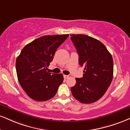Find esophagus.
<instances>
[{
	"label": "esophagus",
	"mask_w": 130,
	"mask_h": 130,
	"mask_svg": "<svg viewBox=\"0 0 130 130\" xmlns=\"http://www.w3.org/2000/svg\"><path fill=\"white\" fill-rule=\"evenodd\" d=\"M71 75H64L63 76V77H64V78H65V79H68V78L69 77H71Z\"/></svg>",
	"instance_id": "esophagus-1"
}]
</instances>
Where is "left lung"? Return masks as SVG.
I'll return each mask as SVG.
<instances>
[{"label":"left lung","mask_w":130,"mask_h":130,"mask_svg":"<svg viewBox=\"0 0 130 130\" xmlns=\"http://www.w3.org/2000/svg\"><path fill=\"white\" fill-rule=\"evenodd\" d=\"M71 39L84 68L83 77L76 78L73 96L84 104L95 102L104 95L113 77L111 54L99 40L84 34H72Z\"/></svg>","instance_id":"left-lung-1"}]
</instances>
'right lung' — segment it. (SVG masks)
I'll list each match as a JSON object with an SVG mask.
<instances>
[{"instance_id": "right-lung-1", "label": "right lung", "mask_w": 130, "mask_h": 130, "mask_svg": "<svg viewBox=\"0 0 130 130\" xmlns=\"http://www.w3.org/2000/svg\"><path fill=\"white\" fill-rule=\"evenodd\" d=\"M68 34L44 36L23 48L15 62L18 80L26 94L36 101H48L56 95L63 82L62 74L46 71L59 46Z\"/></svg>"}]
</instances>
